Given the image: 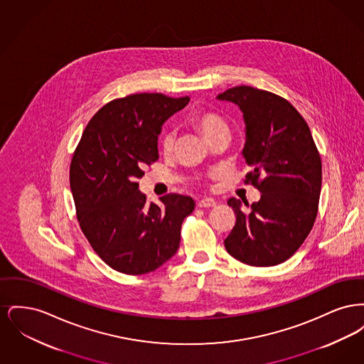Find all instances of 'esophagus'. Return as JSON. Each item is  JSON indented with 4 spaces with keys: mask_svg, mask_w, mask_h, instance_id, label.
Returning <instances> with one entry per match:
<instances>
[{
    "mask_svg": "<svg viewBox=\"0 0 364 364\" xmlns=\"http://www.w3.org/2000/svg\"><path fill=\"white\" fill-rule=\"evenodd\" d=\"M198 206L200 208H208L215 206V200L214 199H210V198H205L202 200L198 202Z\"/></svg>",
    "mask_w": 364,
    "mask_h": 364,
    "instance_id": "34e87169",
    "label": "esophagus"
}]
</instances>
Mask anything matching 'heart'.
Listing matches in <instances>:
<instances>
[{"instance_id":"b5f03b06","label":"heart","mask_w":364,"mask_h":364,"mask_svg":"<svg viewBox=\"0 0 364 364\" xmlns=\"http://www.w3.org/2000/svg\"><path fill=\"white\" fill-rule=\"evenodd\" d=\"M192 124L193 127L202 134V136L210 141L211 139L223 135V134H229V127L225 120L215 112H208V110H199L192 116ZM159 146L161 150L165 154L172 153L174 147V135L169 131H165L159 136Z\"/></svg>"}]
</instances>
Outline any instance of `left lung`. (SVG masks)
Masks as SVG:
<instances>
[{
  "label": "left lung",
  "instance_id": "obj_1",
  "mask_svg": "<svg viewBox=\"0 0 364 364\" xmlns=\"http://www.w3.org/2000/svg\"><path fill=\"white\" fill-rule=\"evenodd\" d=\"M217 100L242 112V156L252 168L245 183L262 192L251 206L242 200L247 208L240 199L228 200L236 224L224 242L226 251L250 266H276L289 259L311 232L322 186L321 156L307 122L282 97L237 86Z\"/></svg>",
  "mask_w": 364,
  "mask_h": 364
}]
</instances>
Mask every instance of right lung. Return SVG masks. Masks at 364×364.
I'll return each mask as SVG.
<instances>
[{
  "label": "right lung",
  "instance_id": "right-lung-1",
  "mask_svg": "<svg viewBox=\"0 0 364 364\" xmlns=\"http://www.w3.org/2000/svg\"><path fill=\"white\" fill-rule=\"evenodd\" d=\"M190 97L132 94L101 107L73 153L70 191L77 221L92 250L112 269L131 276L154 272L180 245L191 196L168 193L162 206L139 191L143 168L158 159L161 127Z\"/></svg>",
  "mask_w": 364,
  "mask_h": 364
}]
</instances>
